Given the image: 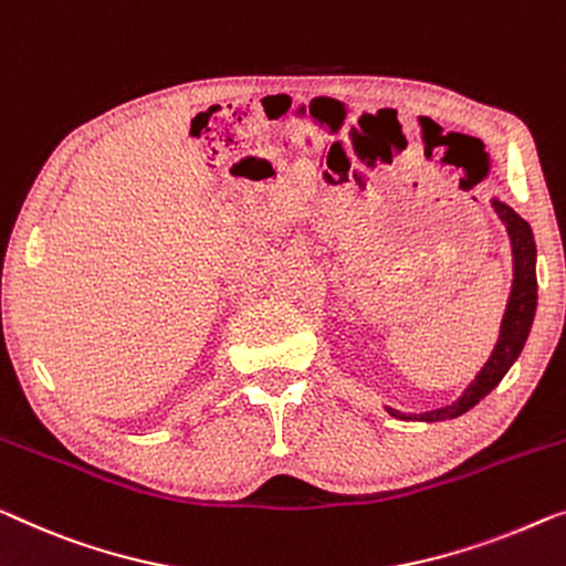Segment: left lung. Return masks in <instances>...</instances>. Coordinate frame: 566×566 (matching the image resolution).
Wrapping results in <instances>:
<instances>
[{
  "label": "left lung",
  "mask_w": 566,
  "mask_h": 566,
  "mask_svg": "<svg viewBox=\"0 0 566 566\" xmlns=\"http://www.w3.org/2000/svg\"><path fill=\"white\" fill-rule=\"evenodd\" d=\"M495 213L509 231L511 247H513V290L509 307H505L503 325H501V337L495 343V350L483 370L475 376V381L468 386V391L460 396L458 401L450 403V407L427 411V415H401V411L389 409V415L396 419H411V421H442V419H454L465 415L468 409L475 407L480 399H485L495 386L501 384L505 370L513 366V360L518 358V353L524 350V343L531 331V323H534L536 312V243L534 233H531V226L521 218L518 213L505 206V202L493 200Z\"/></svg>",
  "instance_id": "8db88e82"
}]
</instances>
